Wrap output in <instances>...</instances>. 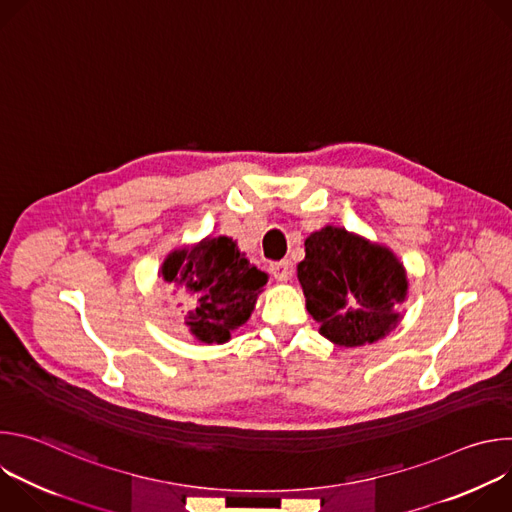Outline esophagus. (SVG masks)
Here are the masks:
<instances>
[{
	"label": "esophagus",
	"instance_id": "obj_1",
	"mask_svg": "<svg viewBox=\"0 0 512 512\" xmlns=\"http://www.w3.org/2000/svg\"><path fill=\"white\" fill-rule=\"evenodd\" d=\"M269 273H271L277 281H287V279H289V275H291V265H289V261H287V259H283V261H275V263H271V265H269Z\"/></svg>",
	"mask_w": 512,
	"mask_h": 512
}]
</instances>
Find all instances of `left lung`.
I'll use <instances>...</instances> for the list:
<instances>
[{
    "label": "left lung",
    "mask_w": 512,
    "mask_h": 512,
    "mask_svg": "<svg viewBox=\"0 0 512 512\" xmlns=\"http://www.w3.org/2000/svg\"><path fill=\"white\" fill-rule=\"evenodd\" d=\"M298 279L320 334L340 346L385 336L399 322L395 306L407 296V275L395 255L338 227L306 239Z\"/></svg>",
    "instance_id": "8db88e82"
}]
</instances>
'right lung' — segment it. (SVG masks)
<instances>
[{
  "instance_id": "add662e5",
  "label": "right lung",
  "mask_w": 512,
  "mask_h": 512,
  "mask_svg": "<svg viewBox=\"0 0 512 512\" xmlns=\"http://www.w3.org/2000/svg\"><path fill=\"white\" fill-rule=\"evenodd\" d=\"M162 277L186 296V326L208 344L227 342L231 330L249 320L267 283V273L253 267L229 237L174 251L162 265Z\"/></svg>"
}]
</instances>
